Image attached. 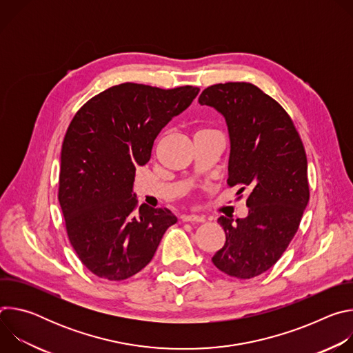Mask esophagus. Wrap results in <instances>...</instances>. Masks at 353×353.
I'll return each instance as SVG.
<instances>
[{
  "mask_svg": "<svg viewBox=\"0 0 353 353\" xmlns=\"http://www.w3.org/2000/svg\"><path fill=\"white\" fill-rule=\"evenodd\" d=\"M181 221L183 222H191V223H203V222H205V218L199 216V215H183Z\"/></svg>",
  "mask_w": 353,
  "mask_h": 353,
  "instance_id": "34e87169",
  "label": "esophagus"
}]
</instances>
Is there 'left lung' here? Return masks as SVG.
<instances>
[{"instance_id":"8db88e82","label":"left lung","mask_w":353,"mask_h":353,"mask_svg":"<svg viewBox=\"0 0 353 353\" xmlns=\"http://www.w3.org/2000/svg\"><path fill=\"white\" fill-rule=\"evenodd\" d=\"M198 102L214 108L226 120L228 184L241 185L239 192L250 190L245 218L218 219L226 241L212 263L230 276L254 278L281 259L307 207L305 146L283 108L253 83L208 86Z\"/></svg>"}]
</instances>
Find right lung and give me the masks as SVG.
Returning <instances> with one entry per match:
<instances>
[{"label": "right lung", "mask_w": 353, "mask_h": 353, "mask_svg": "<svg viewBox=\"0 0 353 353\" xmlns=\"http://www.w3.org/2000/svg\"><path fill=\"white\" fill-rule=\"evenodd\" d=\"M199 89L125 82L96 94L74 116L61 149L59 201L71 245L99 278L127 279L152 260L177 218L132 194L135 169L150 159L162 128Z\"/></svg>", "instance_id": "add662e5"}]
</instances>
